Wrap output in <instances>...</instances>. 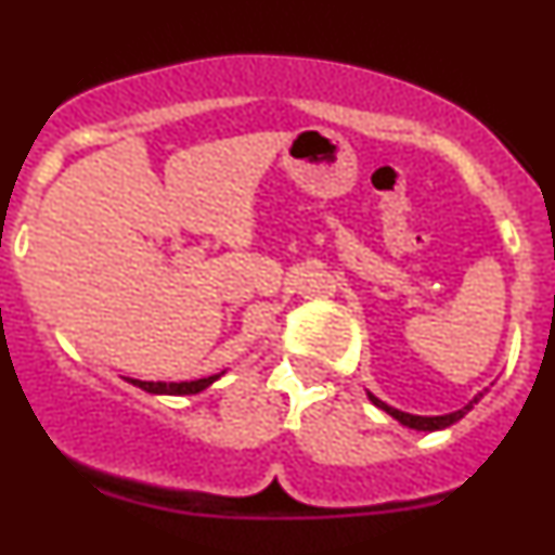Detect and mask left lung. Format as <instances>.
Listing matches in <instances>:
<instances>
[{"label":"left lung","instance_id":"left-lung-1","mask_svg":"<svg viewBox=\"0 0 555 555\" xmlns=\"http://www.w3.org/2000/svg\"><path fill=\"white\" fill-rule=\"evenodd\" d=\"M366 396H370L372 404L380 406V410L388 412L390 417L399 420V423H401V425H406V428H415V430H441V428H449V425L457 423V420H463L465 415H468V412L474 410V404H478V399H481V396H483V390H481V393H476V396H474V401H468V404H465L463 410L449 412V415H439V417H420V415H410V412L393 410V406H388V404H385V401L377 399V396H372V393H366Z\"/></svg>","mask_w":555,"mask_h":555}]
</instances>
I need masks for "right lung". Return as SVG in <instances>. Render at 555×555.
I'll return each instance as SVG.
<instances>
[{"mask_svg":"<svg viewBox=\"0 0 555 555\" xmlns=\"http://www.w3.org/2000/svg\"><path fill=\"white\" fill-rule=\"evenodd\" d=\"M220 375L212 377H202V380H191V383H149V380H132V385L143 388L145 393H167V396H191V393H202L204 388H209Z\"/></svg>","mask_w":555,"mask_h":555,"instance_id":"1","label":"right lung"}]
</instances>
